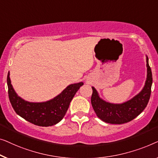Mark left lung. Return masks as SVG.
I'll use <instances>...</instances> for the list:
<instances>
[{
  "label": "left lung",
  "instance_id": "obj_1",
  "mask_svg": "<svg viewBox=\"0 0 158 158\" xmlns=\"http://www.w3.org/2000/svg\"><path fill=\"white\" fill-rule=\"evenodd\" d=\"M147 78L143 89L130 100L121 104L106 102L99 97V93L92 86L91 103L97 116L104 123L124 124L130 122L138 116L148 105L152 84V71L149 66L148 57L146 56Z\"/></svg>",
  "mask_w": 158,
  "mask_h": 158
}]
</instances>
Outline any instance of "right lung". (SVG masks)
I'll return each instance as SVG.
<instances>
[{"label": "right lung", "mask_w": 158, "mask_h": 158, "mask_svg": "<svg viewBox=\"0 0 158 158\" xmlns=\"http://www.w3.org/2000/svg\"><path fill=\"white\" fill-rule=\"evenodd\" d=\"M7 84L10 104L16 114L35 125L48 127L59 123L64 118L71 101L84 83L70 84L54 98L42 102H31L20 97L11 84L10 72Z\"/></svg>", "instance_id": "1"}]
</instances>
